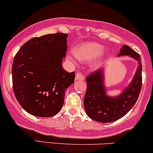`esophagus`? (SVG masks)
Masks as SVG:
<instances>
[{
    "label": "esophagus",
    "instance_id": "1",
    "mask_svg": "<svg viewBox=\"0 0 153 153\" xmlns=\"http://www.w3.org/2000/svg\"><path fill=\"white\" fill-rule=\"evenodd\" d=\"M75 80H83L85 79L84 76L81 73H76V75H75Z\"/></svg>",
    "mask_w": 153,
    "mask_h": 153
}]
</instances>
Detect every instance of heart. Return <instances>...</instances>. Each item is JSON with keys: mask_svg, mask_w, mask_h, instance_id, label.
<instances>
[{"mask_svg": "<svg viewBox=\"0 0 153 153\" xmlns=\"http://www.w3.org/2000/svg\"><path fill=\"white\" fill-rule=\"evenodd\" d=\"M105 47L102 44L93 42H84L74 48V53H68L67 56L71 62L75 63V58L84 62H88L95 59L92 63L94 68H98L103 64Z\"/></svg>", "mask_w": 153, "mask_h": 153, "instance_id": "b5f03b06", "label": "heart"}]
</instances>
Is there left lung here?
I'll use <instances>...</instances> for the list:
<instances>
[{
  "instance_id": "1",
  "label": "left lung",
  "mask_w": 153,
  "mask_h": 153,
  "mask_svg": "<svg viewBox=\"0 0 153 153\" xmlns=\"http://www.w3.org/2000/svg\"><path fill=\"white\" fill-rule=\"evenodd\" d=\"M118 56H129L138 63L131 82L119 96L110 97L106 94L103 69L94 71L86 78L84 107L87 115L97 122H113L124 117L136 104L140 94L142 86V63L140 55L130 46L123 45Z\"/></svg>"
}]
</instances>
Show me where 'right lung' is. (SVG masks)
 Returning a JSON list of instances; mask_svg holds the SVG:
<instances>
[{"instance_id":"obj_1","label":"right lung","mask_w":153,"mask_h":153,"mask_svg":"<svg viewBox=\"0 0 153 153\" xmlns=\"http://www.w3.org/2000/svg\"><path fill=\"white\" fill-rule=\"evenodd\" d=\"M68 34H49L31 39L13 60V87L21 107L30 114L50 117L61 111L75 73L62 67Z\"/></svg>"}]
</instances>
